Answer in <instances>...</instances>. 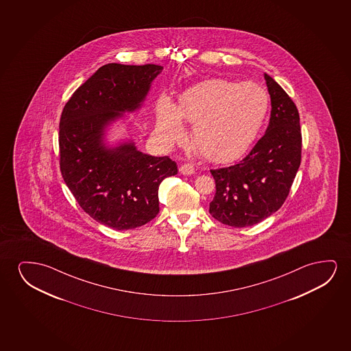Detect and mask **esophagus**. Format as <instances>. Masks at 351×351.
I'll use <instances>...</instances> for the list:
<instances>
[{
	"label": "esophagus",
	"mask_w": 351,
	"mask_h": 351,
	"mask_svg": "<svg viewBox=\"0 0 351 351\" xmlns=\"http://www.w3.org/2000/svg\"><path fill=\"white\" fill-rule=\"evenodd\" d=\"M180 173H182V175H193V173H195V168H194L193 164L184 163L180 167Z\"/></svg>",
	"instance_id": "obj_1"
}]
</instances>
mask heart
<instances>
[{
  "instance_id": "obj_1",
  "label": "heart",
  "mask_w": 351,
  "mask_h": 351,
  "mask_svg": "<svg viewBox=\"0 0 351 351\" xmlns=\"http://www.w3.org/2000/svg\"><path fill=\"white\" fill-rule=\"evenodd\" d=\"M269 97L255 82L211 79L183 92L178 106L167 97L157 104V130L168 143L183 139L182 120L193 125L197 152L217 163H230L250 149L269 114Z\"/></svg>"
}]
</instances>
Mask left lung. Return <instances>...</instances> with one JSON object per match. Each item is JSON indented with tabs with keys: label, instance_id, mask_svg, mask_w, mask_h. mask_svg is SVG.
<instances>
[{
	"label": "left lung",
	"instance_id": "left-lung-1",
	"mask_svg": "<svg viewBox=\"0 0 351 351\" xmlns=\"http://www.w3.org/2000/svg\"><path fill=\"white\" fill-rule=\"evenodd\" d=\"M271 116L265 134L240 163L212 169L216 194L212 217L226 226H254L278 211L288 197L300 164L302 134L293 99L265 74Z\"/></svg>",
	"mask_w": 351,
	"mask_h": 351
}]
</instances>
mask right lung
Here are the masks:
<instances>
[{
  "label": "right lung",
  "instance_id": "right-lung-1",
  "mask_svg": "<svg viewBox=\"0 0 351 351\" xmlns=\"http://www.w3.org/2000/svg\"><path fill=\"white\" fill-rule=\"evenodd\" d=\"M158 64L108 63L73 93L60 119V170L77 204L116 230L145 226L158 215V188L178 173L176 163L123 144L106 149L103 130L134 110L162 72Z\"/></svg>",
  "mask_w": 351,
  "mask_h": 351
}]
</instances>
